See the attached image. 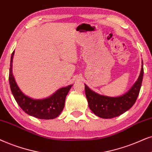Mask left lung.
Listing matches in <instances>:
<instances>
[{
    "label": "left lung",
    "mask_w": 152,
    "mask_h": 152,
    "mask_svg": "<svg viewBox=\"0 0 152 152\" xmlns=\"http://www.w3.org/2000/svg\"><path fill=\"white\" fill-rule=\"evenodd\" d=\"M144 69H142L138 79L130 90L123 96L109 97L100 95L91 90L85 85L86 98L90 110L95 115L104 119H110L123 114L130 109L136 102L142 85Z\"/></svg>",
    "instance_id": "8db88e82"
}]
</instances>
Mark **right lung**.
<instances>
[{
  "label": "right lung",
  "instance_id": "add662e5",
  "mask_svg": "<svg viewBox=\"0 0 152 152\" xmlns=\"http://www.w3.org/2000/svg\"><path fill=\"white\" fill-rule=\"evenodd\" d=\"M14 53L15 51L12 54L10 60L9 82L12 93L19 106L26 113L38 119L51 120L59 116L63 110L66 96L72 85L60 89L52 96L44 99L36 100L26 96L17 86L12 74Z\"/></svg>",
  "mask_w": 152,
  "mask_h": 152
}]
</instances>
